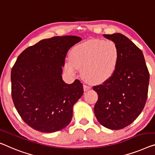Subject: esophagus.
I'll return each instance as SVG.
<instances>
[{"label":"esophagus","instance_id":"esophagus-1","mask_svg":"<svg viewBox=\"0 0 155 155\" xmlns=\"http://www.w3.org/2000/svg\"><path fill=\"white\" fill-rule=\"evenodd\" d=\"M91 89V87L89 86V85H87V84H84V91H89V90Z\"/></svg>","mask_w":155,"mask_h":155}]
</instances>
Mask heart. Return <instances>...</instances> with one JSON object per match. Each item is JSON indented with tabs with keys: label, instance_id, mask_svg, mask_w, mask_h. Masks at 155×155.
I'll use <instances>...</instances> for the list:
<instances>
[{
	"label": "heart",
	"instance_id": "b5f03b06",
	"mask_svg": "<svg viewBox=\"0 0 155 155\" xmlns=\"http://www.w3.org/2000/svg\"><path fill=\"white\" fill-rule=\"evenodd\" d=\"M70 59L64 62V69L75 75L78 69L85 80L100 84L113 77L118 66L120 52L111 40L92 39L72 48Z\"/></svg>",
	"mask_w": 155,
	"mask_h": 155
}]
</instances>
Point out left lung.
Here are the masks:
<instances>
[{
  "label": "left lung",
  "instance_id": "obj_1",
  "mask_svg": "<svg viewBox=\"0 0 155 155\" xmlns=\"http://www.w3.org/2000/svg\"><path fill=\"white\" fill-rule=\"evenodd\" d=\"M104 37L117 44L120 56L113 77L93 87L98 94L94 112L101 125L117 130L132 123L142 112L150 74L141 50L129 38L120 33Z\"/></svg>",
  "mask_w": 155,
  "mask_h": 155
}]
</instances>
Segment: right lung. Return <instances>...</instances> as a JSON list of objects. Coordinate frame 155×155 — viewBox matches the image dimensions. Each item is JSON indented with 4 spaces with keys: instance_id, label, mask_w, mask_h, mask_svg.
<instances>
[{
    "instance_id": "1",
    "label": "right lung",
    "mask_w": 155,
    "mask_h": 155,
    "mask_svg": "<svg viewBox=\"0 0 155 155\" xmlns=\"http://www.w3.org/2000/svg\"><path fill=\"white\" fill-rule=\"evenodd\" d=\"M82 39L56 36L45 39L18 55L11 71L12 97L28 125L43 133L55 132L70 124L73 107L84 94L83 84L63 80L67 53Z\"/></svg>"
}]
</instances>
